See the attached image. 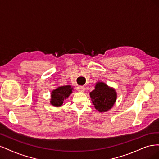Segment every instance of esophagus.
Returning a JSON list of instances; mask_svg holds the SVG:
<instances>
[{"label":"esophagus","mask_w":159,"mask_h":159,"mask_svg":"<svg viewBox=\"0 0 159 159\" xmlns=\"http://www.w3.org/2000/svg\"><path fill=\"white\" fill-rule=\"evenodd\" d=\"M77 90L78 91H80V92H84L85 91V88L84 86H78V88H77Z\"/></svg>","instance_id":"esophagus-1"}]
</instances>
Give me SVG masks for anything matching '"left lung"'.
Returning a JSON list of instances; mask_svg holds the SVG:
<instances>
[{"mask_svg": "<svg viewBox=\"0 0 159 159\" xmlns=\"http://www.w3.org/2000/svg\"><path fill=\"white\" fill-rule=\"evenodd\" d=\"M89 95L96 110L101 113L111 109L117 99L115 90L100 81L96 84L95 89Z\"/></svg>", "mask_w": 159, "mask_h": 159, "instance_id": "8db88e82", "label": "left lung"}]
</instances>
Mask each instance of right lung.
Listing matches in <instances>:
<instances>
[{"instance_id":"right-lung-1","label":"right lung","mask_w":159,"mask_h":159,"mask_svg":"<svg viewBox=\"0 0 159 159\" xmlns=\"http://www.w3.org/2000/svg\"><path fill=\"white\" fill-rule=\"evenodd\" d=\"M72 90L73 88H71V85L60 86L54 89L51 93V104L55 107L61 106L64 101L72 93Z\"/></svg>"}]
</instances>
